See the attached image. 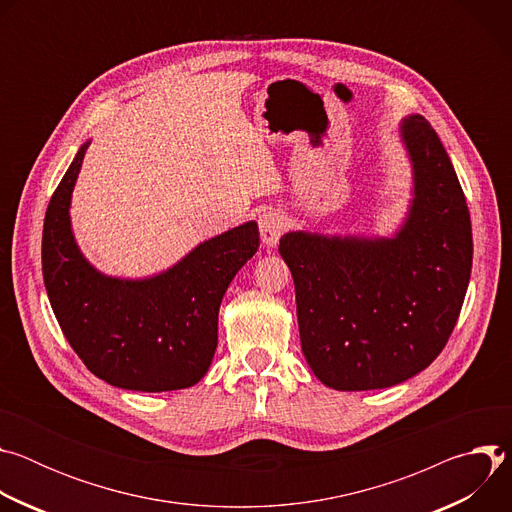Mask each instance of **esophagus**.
<instances>
[{
	"label": "esophagus",
	"instance_id": "obj_1",
	"mask_svg": "<svg viewBox=\"0 0 512 512\" xmlns=\"http://www.w3.org/2000/svg\"><path fill=\"white\" fill-rule=\"evenodd\" d=\"M287 229V218L281 210L277 208H267L259 214V231H261V241L267 247H275L279 237Z\"/></svg>",
	"mask_w": 512,
	"mask_h": 512
}]
</instances>
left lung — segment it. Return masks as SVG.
Masks as SVG:
<instances>
[{"mask_svg":"<svg viewBox=\"0 0 512 512\" xmlns=\"http://www.w3.org/2000/svg\"><path fill=\"white\" fill-rule=\"evenodd\" d=\"M415 198L395 239L287 233L302 350L336 391L385 389L421 373L448 344L472 269V225L444 145L421 115L403 121Z\"/></svg>","mask_w":512,"mask_h":512,"instance_id":"8db88e82","label":"left lung"}]
</instances>
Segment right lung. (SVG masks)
Returning <instances> with one entry per match:
<instances>
[{
	"label": "right lung",
	"instance_id": "obj_1",
	"mask_svg": "<svg viewBox=\"0 0 512 512\" xmlns=\"http://www.w3.org/2000/svg\"><path fill=\"white\" fill-rule=\"evenodd\" d=\"M87 148L68 166L44 216L42 273L60 330L85 367L113 387H192L210 367L218 308L235 273L257 253L259 229L247 223L218 235L152 279L105 277L79 253L68 221Z\"/></svg>",
	"mask_w": 512,
	"mask_h": 512
}]
</instances>
